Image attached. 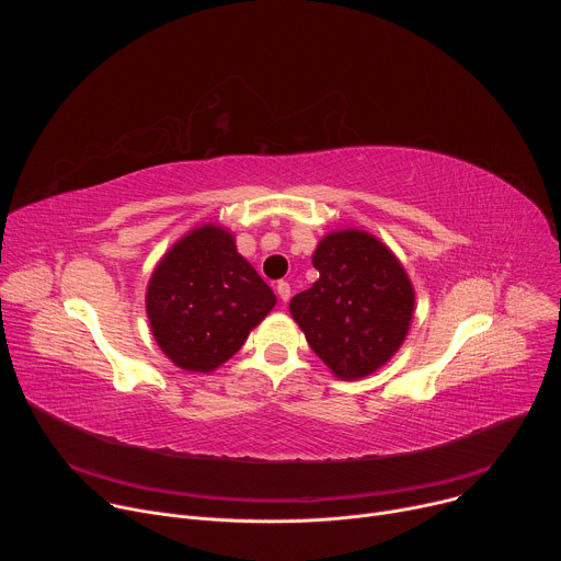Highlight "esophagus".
I'll list each match as a JSON object with an SVG mask.
<instances>
[{"label": "esophagus", "mask_w": 561, "mask_h": 561, "mask_svg": "<svg viewBox=\"0 0 561 561\" xmlns=\"http://www.w3.org/2000/svg\"><path fill=\"white\" fill-rule=\"evenodd\" d=\"M277 295L282 301H288L290 299V284L288 282H277Z\"/></svg>", "instance_id": "1"}]
</instances>
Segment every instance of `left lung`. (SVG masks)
<instances>
[{"mask_svg": "<svg viewBox=\"0 0 561 561\" xmlns=\"http://www.w3.org/2000/svg\"><path fill=\"white\" fill-rule=\"evenodd\" d=\"M319 279L290 299L310 348L340 379H362L404 344L413 284L386 244L366 230L329 232L312 253Z\"/></svg>", "mask_w": 561, "mask_h": 561, "instance_id": "1", "label": "left lung"}]
</instances>
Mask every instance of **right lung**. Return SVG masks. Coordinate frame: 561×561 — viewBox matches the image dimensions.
I'll use <instances>...</instances> for the list:
<instances>
[{"instance_id":"add662e5","label":"right lung","mask_w":561,"mask_h":561,"mask_svg":"<svg viewBox=\"0 0 561 561\" xmlns=\"http://www.w3.org/2000/svg\"><path fill=\"white\" fill-rule=\"evenodd\" d=\"M275 304L268 284L219 224L184 234L159 260L146 288L157 346L191 373H210L228 362Z\"/></svg>"}]
</instances>
